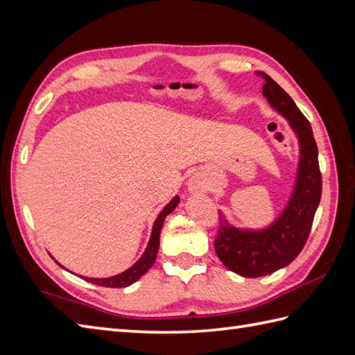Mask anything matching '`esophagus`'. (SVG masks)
Here are the masks:
<instances>
[{
  "mask_svg": "<svg viewBox=\"0 0 355 355\" xmlns=\"http://www.w3.org/2000/svg\"><path fill=\"white\" fill-rule=\"evenodd\" d=\"M209 189L207 182L200 175H195L189 180V191L192 193H202Z\"/></svg>",
  "mask_w": 355,
  "mask_h": 355,
  "instance_id": "34e87169",
  "label": "esophagus"
}]
</instances>
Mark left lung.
<instances>
[{"instance_id": "obj_1", "label": "left lung", "mask_w": 355, "mask_h": 355, "mask_svg": "<svg viewBox=\"0 0 355 355\" xmlns=\"http://www.w3.org/2000/svg\"><path fill=\"white\" fill-rule=\"evenodd\" d=\"M263 79L262 94L271 107L288 120L300 143V160L296 186L284 214L263 230H241L220 215L215 250L225 267L244 277H261L275 273L296 259L310 236L315 210L322 195V173L318 145L311 125L296 103L268 74Z\"/></svg>"}]
</instances>
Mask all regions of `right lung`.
<instances>
[{"label": "right lung", "mask_w": 355, "mask_h": 355, "mask_svg": "<svg viewBox=\"0 0 355 355\" xmlns=\"http://www.w3.org/2000/svg\"><path fill=\"white\" fill-rule=\"evenodd\" d=\"M178 202H180V197H173L169 205L166 206L160 212V215L157 216L146 250L141 254V258L135 262L131 268H128L126 271H123V273L112 276V277H105V279L85 277V281L96 284V285H101V286H108V288H123V286H130L135 281H139V279L145 275L146 271L153 267V263L155 262L158 245H160V232L163 227L164 218L177 207Z\"/></svg>", "instance_id": "right-lung-1"}]
</instances>
